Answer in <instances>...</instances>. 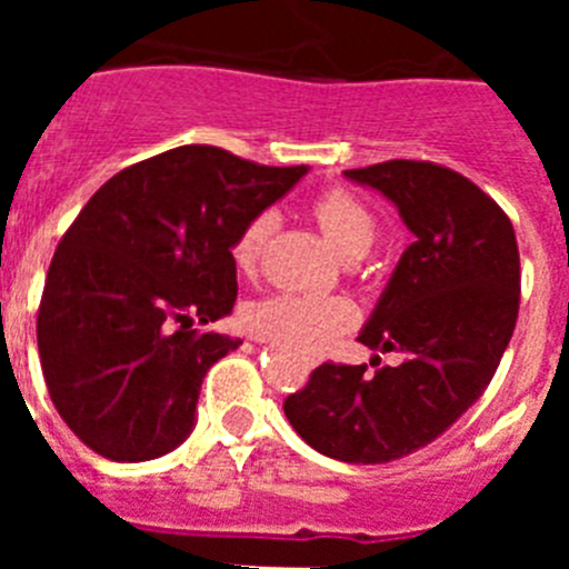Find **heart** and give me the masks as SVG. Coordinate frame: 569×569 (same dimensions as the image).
<instances>
[{
    "mask_svg": "<svg viewBox=\"0 0 569 569\" xmlns=\"http://www.w3.org/2000/svg\"><path fill=\"white\" fill-rule=\"evenodd\" d=\"M313 216L325 239L345 259L365 256L379 236V216L361 196L350 193V190L336 188L321 193L313 202ZM273 222L276 216L270 210H261L239 230L233 248H230L236 268L250 273L259 264L261 248L273 230ZM241 319H244V328L261 339H270L290 350H301V353H313L339 333H345L353 325L356 313L345 299H333V296L273 293L248 305Z\"/></svg>",
    "mask_w": 569,
    "mask_h": 569,
    "instance_id": "1",
    "label": "heart"
}]
</instances>
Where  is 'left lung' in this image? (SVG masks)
<instances>
[{
  "mask_svg": "<svg viewBox=\"0 0 569 569\" xmlns=\"http://www.w3.org/2000/svg\"><path fill=\"white\" fill-rule=\"evenodd\" d=\"M345 176L381 190L416 236L359 333L399 365L325 361L284 416L330 459L385 465L439 439L490 385L519 319V244L510 216L445 164L390 159Z\"/></svg>",
  "mask_w": 569,
  "mask_h": 569,
  "instance_id": "left-lung-1",
  "label": "left lung"
}]
</instances>
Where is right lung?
<instances>
[{"label": "right lung", "mask_w": 569, "mask_h": 569, "mask_svg": "<svg viewBox=\"0 0 569 569\" xmlns=\"http://www.w3.org/2000/svg\"><path fill=\"white\" fill-rule=\"evenodd\" d=\"M305 173L182 144L79 210L50 259L37 341L50 401L93 453L148 461L182 445L204 373L241 345L193 321L233 310L236 236Z\"/></svg>", "instance_id": "obj_1"}]
</instances>
